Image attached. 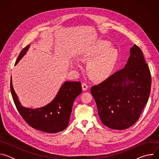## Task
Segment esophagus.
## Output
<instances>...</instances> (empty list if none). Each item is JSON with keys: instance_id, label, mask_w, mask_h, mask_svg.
Listing matches in <instances>:
<instances>
[{"instance_id": "1", "label": "esophagus", "mask_w": 159, "mask_h": 159, "mask_svg": "<svg viewBox=\"0 0 159 159\" xmlns=\"http://www.w3.org/2000/svg\"><path fill=\"white\" fill-rule=\"evenodd\" d=\"M82 89H83L84 91H85V90H87L88 89V88H89V86L85 83H83L82 84Z\"/></svg>"}]
</instances>
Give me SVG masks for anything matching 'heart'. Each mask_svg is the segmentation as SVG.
<instances>
[{
  "label": "heart",
  "mask_w": 159,
  "mask_h": 159,
  "mask_svg": "<svg viewBox=\"0 0 159 159\" xmlns=\"http://www.w3.org/2000/svg\"><path fill=\"white\" fill-rule=\"evenodd\" d=\"M91 59L87 65L89 74L96 80L107 77L112 72L118 59V50L111 47L109 41L99 39L92 44L80 55L82 61ZM75 68L79 66L78 61L72 63Z\"/></svg>",
  "instance_id": "1"
}]
</instances>
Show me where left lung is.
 <instances>
[{
    "label": "left lung",
    "instance_id": "left-lung-1",
    "mask_svg": "<svg viewBox=\"0 0 159 159\" xmlns=\"http://www.w3.org/2000/svg\"><path fill=\"white\" fill-rule=\"evenodd\" d=\"M129 52L123 69L90 89L101 121L113 129H125L137 122L150 93L151 75L143 52L136 44Z\"/></svg>",
    "mask_w": 159,
    "mask_h": 159
}]
</instances>
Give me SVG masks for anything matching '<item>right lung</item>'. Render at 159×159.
<instances>
[{
  "label": "right lung",
  "mask_w": 159,
  "mask_h": 159,
  "mask_svg": "<svg viewBox=\"0 0 159 159\" xmlns=\"http://www.w3.org/2000/svg\"><path fill=\"white\" fill-rule=\"evenodd\" d=\"M30 45L22 49L16 61V65L26 55ZM80 82L66 81L60 88L55 98L48 104L36 109L22 106L12 86L11 79V92L19 114L32 128L48 133H57L68 126L76 98L82 93Z\"/></svg>",
  "instance_id": "add662e5"
}]
</instances>
